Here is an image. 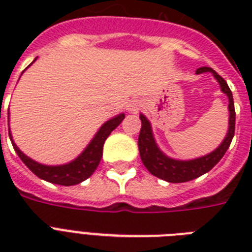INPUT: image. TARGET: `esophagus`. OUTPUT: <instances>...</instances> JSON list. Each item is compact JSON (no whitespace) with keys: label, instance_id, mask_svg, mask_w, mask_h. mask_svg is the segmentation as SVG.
Returning <instances> with one entry per match:
<instances>
[{"label":"esophagus","instance_id":"obj_1","mask_svg":"<svg viewBox=\"0 0 252 252\" xmlns=\"http://www.w3.org/2000/svg\"><path fill=\"white\" fill-rule=\"evenodd\" d=\"M129 108L128 110L130 111V112H137L138 110H140V107H141V102H138V100H133V102L130 103Z\"/></svg>","mask_w":252,"mask_h":252}]
</instances>
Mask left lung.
Masks as SVG:
<instances>
[{
  "label": "left lung",
  "mask_w": 252,
  "mask_h": 252,
  "mask_svg": "<svg viewBox=\"0 0 252 252\" xmlns=\"http://www.w3.org/2000/svg\"><path fill=\"white\" fill-rule=\"evenodd\" d=\"M204 72L213 73L216 80L221 85V90L227 95L229 98V111H230V119H229V132L226 137L222 141V144L211 154L205 157L192 159V161H175L171 158L166 157L161 150L156 145L153 134H152V128H150L149 122L146 120L144 115H140L141 119V130L138 136V150H140V157H141L142 163L149 170L150 174H153L157 178L170 182V183H183L188 180L196 179L203 174L208 172L209 170L215 167L220 162V159L226 153L229 146L231 144V140L234 137L235 132V110L234 100H233V94L231 90L227 86L226 81L222 77L217 74L212 68L203 66L196 70L197 74Z\"/></svg>",
  "instance_id": "8db88e82"
}]
</instances>
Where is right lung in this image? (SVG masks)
<instances>
[{
  "instance_id": "1",
  "label": "right lung",
  "mask_w": 252,
  "mask_h": 252,
  "mask_svg": "<svg viewBox=\"0 0 252 252\" xmlns=\"http://www.w3.org/2000/svg\"><path fill=\"white\" fill-rule=\"evenodd\" d=\"M124 118H126V115L120 114L116 118L111 119L107 123H104L102 128L98 130V133L95 134L93 141L85 149L84 153L81 154L80 157L74 159L73 162L63 166H44L32 161L31 158L25 156L21 150L18 149L17 145L11 140V134L9 133V136L14 149H15L17 154L19 156V158L35 175L41 178V179L47 180V182L60 184V186H74V184L81 183V182L86 180L89 176L93 175V172L96 170L99 162L102 159L103 144L106 141V138L123 122Z\"/></svg>"
}]
</instances>
